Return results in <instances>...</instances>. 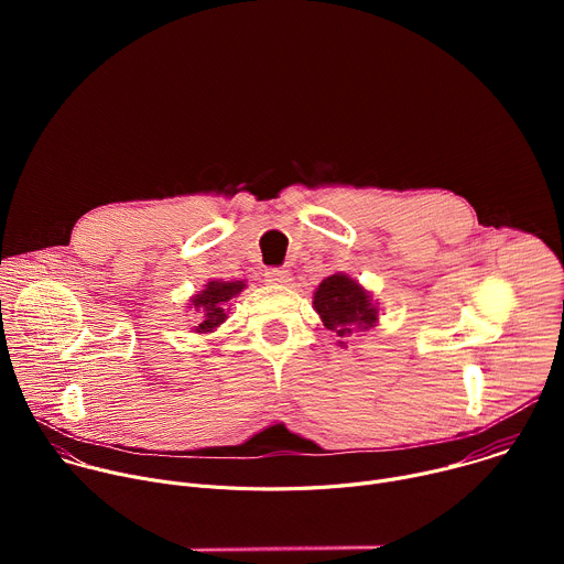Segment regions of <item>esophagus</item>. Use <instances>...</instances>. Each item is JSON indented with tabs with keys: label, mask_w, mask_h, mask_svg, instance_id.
Returning a JSON list of instances; mask_svg holds the SVG:
<instances>
[{
	"label": "esophagus",
	"mask_w": 564,
	"mask_h": 564,
	"mask_svg": "<svg viewBox=\"0 0 564 564\" xmlns=\"http://www.w3.org/2000/svg\"><path fill=\"white\" fill-rule=\"evenodd\" d=\"M290 276L292 274L288 270H270V272H265V281L272 283V285H285V283L292 281Z\"/></svg>",
	"instance_id": "esophagus-1"
}]
</instances>
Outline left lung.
Returning a JSON list of instances; mask_svg holds the SVG:
<instances>
[{
    "label": "left lung",
    "mask_w": 564,
    "mask_h": 564,
    "mask_svg": "<svg viewBox=\"0 0 564 564\" xmlns=\"http://www.w3.org/2000/svg\"><path fill=\"white\" fill-rule=\"evenodd\" d=\"M312 307L324 321V326L339 337V346L357 333H368L379 321V305L372 294L344 272L326 276L318 283L312 296Z\"/></svg>",
    "instance_id": "left-lung-1"
}]
</instances>
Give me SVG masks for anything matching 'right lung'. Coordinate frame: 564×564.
<instances>
[{"label":"right lung","mask_w":564,"mask_h":564,"mask_svg":"<svg viewBox=\"0 0 564 564\" xmlns=\"http://www.w3.org/2000/svg\"><path fill=\"white\" fill-rule=\"evenodd\" d=\"M246 288H248L246 281H223V279L207 281L203 290L194 294L187 303V307H192L196 314V326H192V333L209 335L216 328H220L229 316L231 301Z\"/></svg>","instance_id":"right-lung-1"}]
</instances>
